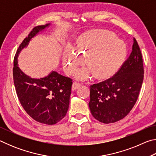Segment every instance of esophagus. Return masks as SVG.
<instances>
[{
	"mask_svg": "<svg viewBox=\"0 0 156 156\" xmlns=\"http://www.w3.org/2000/svg\"><path fill=\"white\" fill-rule=\"evenodd\" d=\"M81 83H78V82H74V83H73V85H72V90L75 91L76 89H78L81 86Z\"/></svg>",
	"mask_w": 156,
	"mask_h": 156,
	"instance_id": "obj_1",
	"label": "esophagus"
}]
</instances>
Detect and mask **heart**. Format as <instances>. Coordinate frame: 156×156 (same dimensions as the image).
Wrapping results in <instances>:
<instances>
[{
    "instance_id": "b5f03b06",
    "label": "heart",
    "mask_w": 156,
    "mask_h": 156,
    "mask_svg": "<svg viewBox=\"0 0 156 156\" xmlns=\"http://www.w3.org/2000/svg\"><path fill=\"white\" fill-rule=\"evenodd\" d=\"M76 49H68L64 54V65L68 73L75 71L81 62L80 55L84 56L87 68L77 72L80 78L87 77L91 72L95 76L104 78L113 73L125 60L126 47L115 34L107 30H93L83 34L78 38Z\"/></svg>"
}]
</instances>
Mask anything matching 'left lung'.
I'll return each instance as SVG.
<instances>
[{
	"label": "left lung",
	"mask_w": 156,
	"mask_h": 156,
	"mask_svg": "<svg viewBox=\"0 0 156 156\" xmlns=\"http://www.w3.org/2000/svg\"><path fill=\"white\" fill-rule=\"evenodd\" d=\"M144 79L142 53L133 38L130 55L112 77L90 85L89 107L100 122H118L128 115L138 98Z\"/></svg>",
	"instance_id": "obj_1"
}]
</instances>
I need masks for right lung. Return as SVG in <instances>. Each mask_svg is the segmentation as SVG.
<instances>
[{
  "mask_svg": "<svg viewBox=\"0 0 156 156\" xmlns=\"http://www.w3.org/2000/svg\"><path fill=\"white\" fill-rule=\"evenodd\" d=\"M48 25L34 27L18 47L14 59L13 78L18 100L27 114L37 122L52 125L67 114L73 80L56 72L43 78H31L17 65V57L21 49Z\"/></svg>",
  "mask_w": 156,
  "mask_h": 156,
  "instance_id": "1",
  "label": "right lung"
}]
</instances>
